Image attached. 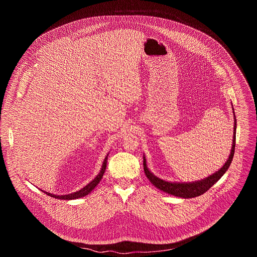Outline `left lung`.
<instances>
[{
    "label": "left lung",
    "instance_id": "8db88e82",
    "mask_svg": "<svg viewBox=\"0 0 257 257\" xmlns=\"http://www.w3.org/2000/svg\"><path fill=\"white\" fill-rule=\"evenodd\" d=\"M233 108V114L234 112V107ZM237 121H236V116L234 114V132H233V144H232V149H231V153L229 155V158L227 160V162L225 163V165L219 169L218 171H216L215 173H213L212 175L206 177L205 179L199 180V181H194V182H169V181H165L161 178H158L157 176H155L150 169L148 168V165H146V159L145 156L143 155V168H144V173L145 176L149 178V180L151 181L152 184H154L158 189L177 196V197H182V198H193L196 196H199L203 193H205L212 185H214L215 183L223 177V175L227 172V170L229 169L233 157H234V153H235V144H236V127H237Z\"/></svg>",
    "mask_w": 257,
    "mask_h": 257
}]
</instances>
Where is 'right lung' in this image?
<instances>
[{"label":"right lung","mask_w":257,"mask_h":257,"mask_svg":"<svg viewBox=\"0 0 257 257\" xmlns=\"http://www.w3.org/2000/svg\"><path fill=\"white\" fill-rule=\"evenodd\" d=\"M107 156L108 154L106 155V157L104 158L103 160V163H102V166H101V169L99 171V173L96 175V177L90 181L88 184L86 186H84L83 188H81L80 190L76 191V192H72L70 194H66V195H56V194H52L50 192H46L44 191L47 195L51 196V197H54V198H58V199H64V200H72V199H77V198H80V197H83L87 194H89L95 187L96 185L98 184V183L100 182L103 174H104V171H105V168H106V160H107ZM43 191V190H42Z\"/></svg>","instance_id":"obj_1"}]
</instances>
